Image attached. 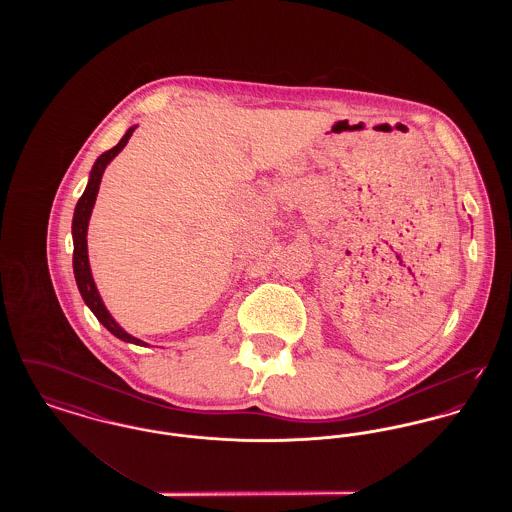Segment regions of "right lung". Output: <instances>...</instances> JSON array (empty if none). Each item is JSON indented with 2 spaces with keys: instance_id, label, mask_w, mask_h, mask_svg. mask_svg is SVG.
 <instances>
[{
  "instance_id": "obj_1",
  "label": "right lung",
  "mask_w": 512,
  "mask_h": 512,
  "mask_svg": "<svg viewBox=\"0 0 512 512\" xmlns=\"http://www.w3.org/2000/svg\"><path fill=\"white\" fill-rule=\"evenodd\" d=\"M134 130H136V126L128 128L126 134L122 136V140L117 146L111 147L109 151H105V153L99 155L96 165L92 167V172H90L88 186H86L84 194H82V197H80L78 203H76L73 219V268L74 278H76L80 295L84 297L86 305L92 309V313L98 317L99 322H101L113 336H117L119 340L128 341V343H136V345H146L144 341L138 340V338H134V336H130V334H126L121 326L113 320V317L109 315V311L105 309V305H103V301H101V297H99L98 290H96L92 272H90L88 244H86L88 220H90L94 203H96V195H98L99 182H101L103 171H105V167L111 163V159H115V155H119V151H121L122 147L126 146V142L130 140V136H132Z\"/></svg>"
}]
</instances>
